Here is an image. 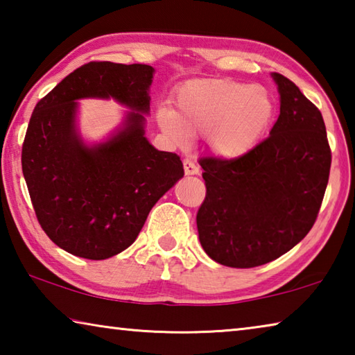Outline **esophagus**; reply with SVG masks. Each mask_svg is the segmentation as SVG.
Wrapping results in <instances>:
<instances>
[{"label":"esophagus","instance_id":"esophagus-1","mask_svg":"<svg viewBox=\"0 0 355 355\" xmlns=\"http://www.w3.org/2000/svg\"><path fill=\"white\" fill-rule=\"evenodd\" d=\"M183 167H184L186 175H197V173H199V166H197L192 159L186 158L183 161Z\"/></svg>","mask_w":355,"mask_h":355}]
</instances>
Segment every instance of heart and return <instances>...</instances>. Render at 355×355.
<instances>
[{
    "label": "heart",
    "instance_id": "1",
    "mask_svg": "<svg viewBox=\"0 0 355 355\" xmlns=\"http://www.w3.org/2000/svg\"><path fill=\"white\" fill-rule=\"evenodd\" d=\"M175 106L177 111H158L161 130L178 146L188 142L189 136H207L209 148L225 159L252 152L275 112L266 87L228 78L184 83L175 92Z\"/></svg>",
    "mask_w": 355,
    "mask_h": 355
}]
</instances>
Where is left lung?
I'll list each match as a JSON object with an SVG mask.
<instances>
[{
  "label": "left lung",
  "mask_w": 355,
  "mask_h": 355,
  "mask_svg": "<svg viewBox=\"0 0 355 355\" xmlns=\"http://www.w3.org/2000/svg\"><path fill=\"white\" fill-rule=\"evenodd\" d=\"M280 114L266 139L241 158H200L207 196L197 213L203 250L224 266L255 268L293 249L313 227L332 152L321 111L274 73Z\"/></svg>",
  "instance_id": "obj_1"
}]
</instances>
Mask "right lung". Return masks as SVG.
<instances>
[{"label": "right lung", "mask_w": 355, "mask_h": 355, "mask_svg": "<svg viewBox=\"0 0 355 355\" xmlns=\"http://www.w3.org/2000/svg\"><path fill=\"white\" fill-rule=\"evenodd\" d=\"M153 67L92 61L48 92L29 119L21 169L40 227L59 248L105 260L130 248L150 209L184 175L177 153L144 136ZM120 101L134 111L122 132L97 148L74 131L75 99Z\"/></svg>", "instance_id": "1"}]
</instances>
